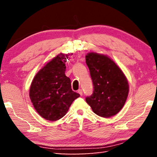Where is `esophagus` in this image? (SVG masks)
Segmentation results:
<instances>
[{
  "mask_svg": "<svg viewBox=\"0 0 157 157\" xmlns=\"http://www.w3.org/2000/svg\"><path fill=\"white\" fill-rule=\"evenodd\" d=\"M78 94H79V95H83V92H82V89H79L78 91Z\"/></svg>",
  "mask_w": 157,
  "mask_h": 157,
  "instance_id": "34e87169",
  "label": "esophagus"
}]
</instances>
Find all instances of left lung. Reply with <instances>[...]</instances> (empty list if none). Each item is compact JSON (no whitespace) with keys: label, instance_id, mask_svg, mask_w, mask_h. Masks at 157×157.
Instances as JSON below:
<instances>
[{"label":"left lung","instance_id":"8db88e82","mask_svg":"<svg viewBox=\"0 0 157 157\" xmlns=\"http://www.w3.org/2000/svg\"><path fill=\"white\" fill-rule=\"evenodd\" d=\"M86 63L90 71L94 92L86 102L98 116L109 118L118 113L128 96V81L123 71L107 55L89 52Z\"/></svg>","mask_w":157,"mask_h":157}]
</instances>
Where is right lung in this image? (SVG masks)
<instances>
[{
	"instance_id": "obj_1",
	"label": "right lung",
	"mask_w": 157,
	"mask_h": 157,
	"mask_svg": "<svg viewBox=\"0 0 157 157\" xmlns=\"http://www.w3.org/2000/svg\"><path fill=\"white\" fill-rule=\"evenodd\" d=\"M72 55L60 53L36 74L31 83V102L37 113L47 121L62 118L80 95L71 89V79L65 75V63Z\"/></svg>"
}]
</instances>
